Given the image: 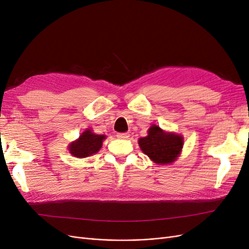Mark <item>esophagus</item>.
Segmentation results:
<instances>
[{
    "label": "esophagus",
    "instance_id": "esophagus-1",
    "mask_svg": "<svg viewBox=\"0 0 249 249\" xmlns=\"http://www.w3.org/2000/svg\"><path fill=\"white\" fill-rule=\"evenodd\" d=\"M129 137H130L129 133H119V134H117L118 139H127Z\"/></svg>",
    "mask_w": 249,
    "mask_h": 249
}]
</instances>
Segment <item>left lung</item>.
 <instances>
[{
	"label": "left lung",
	"mask_w": 249,
	"mask_h": 249,
	"mask_svg": "<svg viewBox=\"0 0 249 249\" xmlns=\"http://www.w3.org/2000/svg\"><path fill=\"white\" fill-rule=\"evenodd\" d=\"M138 144L154 163L166 165L175 162L182 153L184 137L173 132H165L159 125L153 124L147 131V136L138 140Z\"/></svg>",
	"instance_id": "obj_1"
}]
</instances>
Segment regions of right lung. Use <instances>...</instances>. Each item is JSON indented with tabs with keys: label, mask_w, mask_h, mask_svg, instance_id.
<instances>
[{
	"label": "right lung",
	"mask_w": 249,
	"mask_h": 249,
	"mask_svg": "<svg viewBox=\"0 0 249 249\" xmlns=\"http://www.w3.org/2000/svg\"><path fill=\"white\" fill-rule=\"evenodd\" d=\"M106 139L105 135H99L93 133L90 129L83 132L80 137L71 142L69 150L71 156L76 158H87L96 154L103 145V141Z\"/></svg>",
	"instance_id": "add662e5"
}]
</instances>
